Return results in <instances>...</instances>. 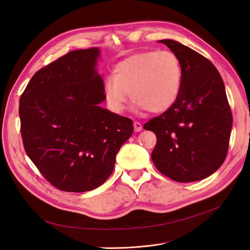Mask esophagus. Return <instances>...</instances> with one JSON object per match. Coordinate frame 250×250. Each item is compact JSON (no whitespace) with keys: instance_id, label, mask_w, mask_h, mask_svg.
<instances>
[{"instance_id":"1","label":"esophagus","mask_w":250,"mask_h":250,"mask_svg":"<svg viewBox=\"0 0 250 250\" xmlns=\"http://www.w3.org/2000/svg\"><path fill=\"white\" fill-rule=\"evenodd\" d=\"M133 127H134L135 132H140L143 129V125L140 122H137V121H135V122L133 123Z\"/></svg>"}]
</instances>
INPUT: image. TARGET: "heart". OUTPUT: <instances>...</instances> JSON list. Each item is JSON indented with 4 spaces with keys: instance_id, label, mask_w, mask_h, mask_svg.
<instances>
[{
    "instance_id": "obj_1",
    "label": "heart",
    "mask_w": 250,
    "mask_h": 250,
    "mask_svg": "<svg viewBox=\"0 0 250 250\" xmlns=\"http://www.w3.org/2000/svg\"><path fill=\"white\" fill-rule=\"evenodd\" d=\"M183 85V67L170 51H145L119 62L104 83L109 106L122 112L130 94L138 112L162 113L176 103Z\"/></svg>"
}]
</instances>
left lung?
Returning <instances> with one entry per match:
<instances>
[{
  "instance_id": "left-lung-1",
  "label": "left lung",
  "mask_w": 250,
  "mask_h": 250,
  "mask_svg": "<svg viewBox=\"0 0 250 250\" xmlns=\"http://www.w3.org/2000/svg\"><path fill=\"white\" fill-rule=\"evenodd\" d=\"M180 60L183 85L176 103L144 125L156 134V169L178 183L208 177L228 154L232 116L223 80L208 58L180 42L163 40Z\"/></svg>"
}]
</instances>
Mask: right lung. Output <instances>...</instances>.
I'll list each match as a JSON object with an SVG mask.
<instances>
[{
    "label": "right lung",
    "instance_id": "obj_1",
    "mask_svg": "<svg viewBox=\"0 0 250 250\" xmlns=\"http://www.w3.org/2000/svg\"><path fill=\"white\" fill-rule=\"evenodd\" d=\"M99 56L98 48L69 52L36 72L20 99L26 153L62 191L100 187L133 132L129 118L99 105L106 99L96 69Z\"/></svg>",
    "mask_w": 250,
    "mask_h": 250
}]
</instances>
